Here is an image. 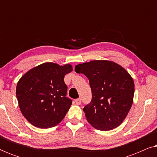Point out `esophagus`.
<instances>
[{"label": "esophagus", "instance_id": "obj_1", "mask_svg": "<svg viewBox=\"0 0 157 157\" xmlns=\"http://www.w3.org/2000/svg\"><path fill=\"white\" fill-rule=\"evenodd\" d=\"M75 102H76V104L77 105H80L81 103V98H77V99L75 100Z\"/></svg>", "mask_w": 157, "mask_h": 157}]
</instances>
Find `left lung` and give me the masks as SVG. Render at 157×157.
Returning <instances> with one entry per match:
<instances>
[{
    "instance_id": "1",
    "label": "left lung",
    "mask_w": 157,
    "mask_h": 157,
    "mask_svg": "<svg viewBox=\"0 0 157 157\" xmlns=\"http://www.w3.org/2000/svg\"><path fill=\"white\" fill-rule=\"evenodd\" d=\"M75 71L89 80L92 99L83 109L89 123L101 131L118 127L134 100V83L131 75L119 64L106 60L78 64Z\"/></svg>"
}]
</instances>
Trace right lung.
<instances>
[{
    "label": "right lung",
    "instance_id": "obj_1",
    "mask_svg": "<svg viewBox=\"0 0 157 157\" xmlns=\"http://www.w3.org/2000/svg\"><path fill=\"white\" fill-rule=\"evenodd\" d=\"M73 71L71 64L60 66L47 62L22 76L16 86V97L21 113L32 125L40 128L56 126L72 104L66 97L64 76Z\"/></svg>",
    "mask_w": 157,
    "mask_h": 157
}]
</instances>
